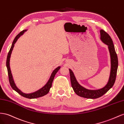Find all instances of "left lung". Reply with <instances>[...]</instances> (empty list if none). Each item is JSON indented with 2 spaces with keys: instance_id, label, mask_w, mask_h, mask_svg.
<instances>
[{
  "instance_id": "left-lung-1",
  "label": "left lung",
  "mask_w": 124,
  "mask_h": 124,
  "mask_svg": "<svg viewBox=\"0 0 124 124\" xmlns=\"http://www.w3.org/2000/svg\"><path fill=\"white\" fill-rule=\"evenodd\" d=\"M101 39L108 46L111 55V70L108 82L103 88L98 90H89L80 86L77 82L73 72L69 69L70 82L74 92L80 97L88 99H96L104 95L111 89L115 83L118 68V58L116 54L113 40L110 36L103 30H100Z\"/></svg>"
}]
</instances>
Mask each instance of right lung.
Listing matches in <instances>:
<instances>
[{"label": "right lung", "instance_id": "right-lung-1", "mask_svg": "<svg viewBox=\"0 0 124 124\" xmlns=\"http://www.w3.org/2000/svg\"><path fill=\"white\" fill-rule=\"evenodd\" d=\"M26 31V30H23L22 31H21L19 34H18L16 35V37L15 38V39L13 40V41L12 42V46L11 47V48H10V50L8 52V55H7V61H6V66H7V70H8L9 83H10V86H11L12 89L13 90H15L19 94H20V95H22V96H23L25 98H29V99H35V98H39V97H41L44 96V95L47 94L49 93V90H50V88L52 86V83L53 80H54V77L55 75V74H56V73L58 72V71L60 70V68H61V67L59 66V67H58L57 68H56L54 70V71H53V72L51 74V77L50 78V79H49L47 83L43 87L41 88V89L36 91V92H35V93H28V94L27 93V94L24 93H22V91H21L20 89H19L18 88L16 87L15 82H14V80H13V77H12L11 70H10V63H9L10 58V56H11L12 51L13 50V48L14 47V46H15V44L16 42V41H17V39H18L21 36V35H23V33Z\"/></svg>", "mask_w": 124, "mask_h": 124}]
</instances>
